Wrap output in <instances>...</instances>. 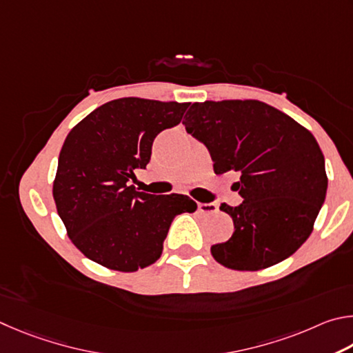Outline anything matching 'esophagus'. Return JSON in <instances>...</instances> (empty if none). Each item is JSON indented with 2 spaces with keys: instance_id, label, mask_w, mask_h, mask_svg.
<instances>
[{
  "instance_id": "34e87169",
  "label": "esophagus",
  "mask_w": 353,
  "mask_h": 353,
  "mask_svg": "<svg viewBox=\"0 0 353 353\" xmlns=\"http://www.w3.org/2000/svg\"><path fill=\"white\" fill-rule=\"evenodd\" d=\"M199 211L203 214H215L219 211V206L215 203H199Z\"/></svg>"
}]
</instances>
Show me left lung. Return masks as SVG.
I'll list each match as a JSON object with an SVG mask.
<instances>
[{
    "instance_id": "8db88e82",
    "label": "left lung",
    "mask_w": 353,
    "mask_h": 353,
    "mask_svg": "<svg viewBox=\"0 0 353 353\" xmlns=\"http://www.w3.org/2000/svg\"><path fill=\"white\" fill-rule=\"evenodd\" d=\"M208 147L217 175L240 173L242 205L220 209L234 232L211 246L226 268L257 271L285 261L313 231L327 192L324 154L305 127L261 101L195 102L183 121Z\"/></svg>"
}]
</instances>
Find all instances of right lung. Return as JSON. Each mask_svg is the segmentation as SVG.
<instances>
[{
  "label": "right lung",
  "instance_id": "add662e5",
  "mask_svg": "<svg viewBox=\"0 0 353 353\" xmlns=\"http://www.w3.org/2000/svg\"><path fill=\"white\" fill-rule=\"evenodd\" d=\"M189 103L122 97L80 121L60 150L52 195L68 237L90 261L132 273L161 257L188 195H152L128 186L145 169L158 133L181 122Z\"/></svg>",
  "mask_w": 353,
  "mask_h": 353
}]
</instances>
